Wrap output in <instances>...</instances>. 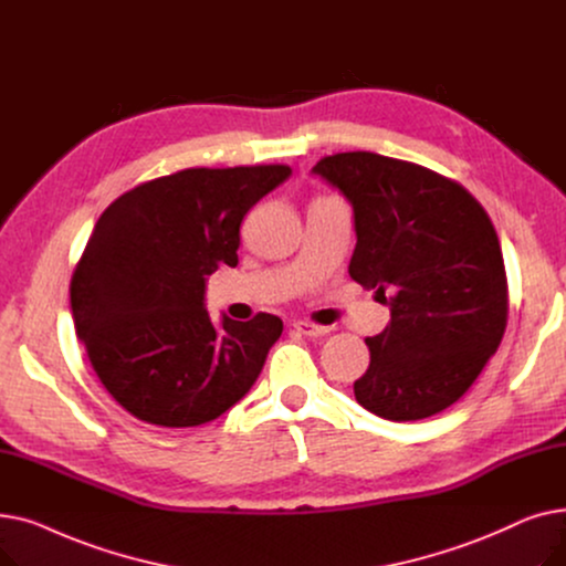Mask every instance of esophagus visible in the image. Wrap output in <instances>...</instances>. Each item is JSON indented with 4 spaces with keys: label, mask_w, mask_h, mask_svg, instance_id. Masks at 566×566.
Instances as JSON below:
<instances>
[{
    "label": "esophagus",
    "mask_w": 566,
    "mask_h": 566,
    "mask_svg": "<svg viewBox=\"0 0 566 566\" xmlns=\"http://www.w3.org/2000/svg\"><path fill=\"white\" fill-rule=\"evenodd\" d=\"M293 328L305 337H321V335L328 333V328H323V325H316L312 321H293Z\"/></svg>",
    "instance_id": "1"
}]
</instances>
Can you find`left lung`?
I'll list each match as a JSON object with an SVG mask.
<instances>
[{
	"mask_svg": "<svg viewBox=\"0 0 566 566\" xmlns=\"http://www.w3.org/2000/svg\"><path fill=\"white\" fill-rule=\"evenodd\" d=\"M353 206L348 275L376 289L390 323L367 337L355 399L392 422L459 401L497 350L510 314L495 227L463 186L422 165L350 151L312 169Z\"/></svg>",
	"mask_w": 566,
	"mask_h": 566,
	"instance_id": "obj_1",
	"label": "left lung"
}]
</instances>
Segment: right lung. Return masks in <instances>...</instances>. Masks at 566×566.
<instances>
[{
    "label": "right lung",
    "instance_id": "right-lung-1",
    "mask_svg": "<svg viewBox=\"0 0 566 566\" xmlns=\"http://www.w3.org/2000/svg\"><path fill=\"white\" fill-rule=\"evenodd\" d=\"M286 165L192 167L114 199L71 280L75 333L96 376L137 420L181 429L241 401L282 318L206 312V277L238 263L241 222L289 178Z\"/></svg>",
    "mask_w": 566,
    "mask_h": 566
}]
</instances>
